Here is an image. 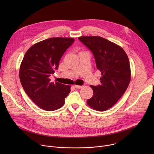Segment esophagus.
Listing matches in <instances>:
<instances>
[{"mask_svg": "<svg viewBox=\"0 0 154 154\" xmlns=\"http://www.w3.org/2000/svg\"><path fill=\"white\" fill-rule=\"evenodd\" d=\"M75 88H77V89H81V88H82L84 86L83 85H75L74 86Z\"/></svg>", "mask_w": 154, "mask_h": 154, "instance_id": "esophagus-1", "label": "esophagus"}]
</instances>
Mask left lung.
I'll return each instance as SVG.
<instances>
[{
	"mask_svg": "<svg viewBox=\"0 0 154 154\" xmlns=\"http://www.w3.org/2000/svg\"><path fill=\"white\" fill-rule=\"evenodd\" d=\"M79 39L93 52L102 75L101 85H90L93 96L87 100V104L95 110L106 111L118 102L128 86L131 79L128 58L121 46L102 37L83 36Z\"/></svg>",
	"mask_w": 154,
	"mask_h": 154,
	"instance_id": "8db88e82",
	"label": "left lung"
}]
</instances>
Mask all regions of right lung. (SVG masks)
I'll use <instances>...</instances> for the list:
<instances>
[{"instance_id":"add662e5","label":"right lung","mask_w":154,"mask_h":154,"mask_svg":"<svg viewBox=\"0 0 154 154\" xmlns=\"http://www.w3.org/2000/svg\"><path fill=\"white\" fill-rule=\"evenodd\" d=\"M74 41L72 38H51L38 42L26 52L19 69L22 86L39 108L54 111L62 107L71 86L51 82L49 77L57 69L60 59Z\"/></svg>"}]
</instances>
